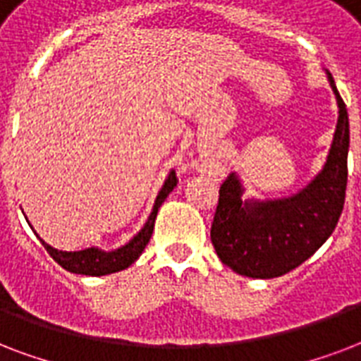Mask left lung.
I'll return each instance as SVG.
<instances>
[{"label":"left lung","mask_w":361,"mask_h":361,"mask_svg":"<svg viewBox=\"0 0 361 361\" xmlns=\"http://www.w3.org/2000/svg\"><path fill=\"white\" fill-rule=\"evenodd\" d=\"M329 85L339 105V120L326 166L305 188L282 200H245L235 173L228 175L219 192L211 226L214 250L239 275L275 279L311 258L339 222L348 167V113L331 73Z\"/></svg>","instance_id":"left-lung-1"}]
</instances>
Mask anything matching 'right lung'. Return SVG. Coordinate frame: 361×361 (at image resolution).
Returning <instances> with one entry per match:
<instances>
[{
    "mask_svg": "<svg viewBox=\"0 0 361 361\" xmlns=\"http://www.w3.org/2000/svg\"><path fill=\"white\" fill-rule=\"evenodd\" d=\"M178 178L175 175V171L169 173V177L166 178V183L161 186L160 194L156 197L154 207H152V212H150L147 224L142 226V230L137 233L130 243H126L124 247L116 248V250H111V252H103L99 248H85V250H79V252H63V250H58V248H52L50 245L41 239V243L47 248V252L54 258V262L63 267V269L71 271V273H77V275H90V276H102L109 275V273H116V271H122L126 267H130L133 262H135L141 252L145 250V247L149 245L150 237H152V230H154L156 214H158V209L166 201V197L173 192V188L177 186Z\"/></svg>",
    "mask_w": 361,
    "mask_h": 361,
    "instance_id": "right-lung-1",
    "label": "right lung"
}]
</instances>
